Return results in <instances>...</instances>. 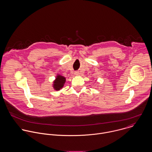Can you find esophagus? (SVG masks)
<instances>
[{
    "label": "esophagus",
    "mask_w": 152,
    "mask_h": 152,
    "mask_svg": "<svg viewBox=\"0 0 152 152\" xmlns=\"http://www.w3.org/2000/svg\"><path fill=\"white\" fill-rule=\"evenodd\" d=\"M80 74V72H78V71H76V72H75V75H77V76H78V75H79Z\"/></svg>",
    "instance_id": "34e87169"
}]
</instances>
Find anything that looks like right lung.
Masks as SVG:
<instances>
[{"label":"right lung","mask_w":152,"mask_h":152,"mask_svg":"<svg viewBox=\"0 0 152 152\" xmlns=\"http://www.w3.org/2000/svg\"><path fill=\"white\" fill-rule=\"evenodd\" d=\"M65 77L60 75H57L56 80L53 82V88L56 91H59L64 86L65 83Z\"/></svg>","instance_id":"obj_1"}]
</instances>
